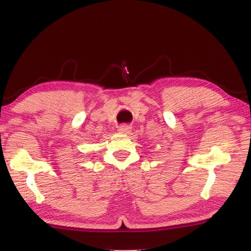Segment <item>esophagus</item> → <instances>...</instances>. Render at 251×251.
I'll return each mask as SVG.
<instances>
[{
  "label": "esophagus",
  "mask_w": 251,
  "mask_h": 251,
  "mask_svg": "<svg viewBox=\"0 0 251 251\" xmlns=\"http://www.w3.org/2000/svg\"><path fill=\"white\" fill-rule=\"evenodd\" d=\"M130 131H131V128L129 126H121L120 128H119V132H120V133L126 134V133H129Z\"/></svg>",
  "instance_id": "34e87169"
}]
</instances>
